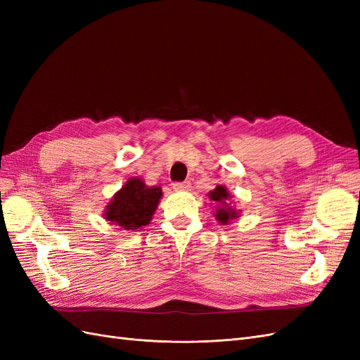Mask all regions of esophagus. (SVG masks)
<instances>
[{"instance_id": "esophagus-1", "label": "esophagus", "mask_w": 360, "mask_h": 360, "mask_svg": "<svg viewBox=\"0 0 360 360\" xmlns=\"http://www.w3.org/2000/svg\"><path fill=\"white\" fill-rule=\"evenodd\" d=\"M172 189L176 191H189L191 189V181H176L172 184Z\"/></svg>"}]
</instances>
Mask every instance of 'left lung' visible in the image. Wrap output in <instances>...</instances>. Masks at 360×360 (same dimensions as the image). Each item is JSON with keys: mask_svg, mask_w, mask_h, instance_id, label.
<instances>
[{"mask_svg": "<svg viewBox=\"0 0 360 360\" xmlns=\"http://www.w3.org/2000/svg\"><path fill=\"white\" fill-rule=\"evenodd\" d=\"M209 198L212 201L219 202L217 205V210H216V219L219 221L222 225H228V222L236 219L238 216V213L236 212V209H233L231 205H228V198H231V195L228 193L225 186H221V184H217V186L209 192Z\"/></svg>", "mask_w": 360, "mask_h": 360, "instance_id": "obj_1", "label": "left lung"}]
</instances>
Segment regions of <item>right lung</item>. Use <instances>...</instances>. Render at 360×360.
Here are the masks:
<instances>
[{"label": "right lung", "instance_id": "right-lung-1", "mask_svg": "<svg viewBox=\"0 0 360 360\" xmlns=\"http://www.w3.org/2000/svg\"><path fill=\"white\" fill-rule=\"evenodd\" d=\"M160 198V186H147L141 179L132 177L114 195L103 216L108 222L126 231L138 230L150 224Z\"/></svg>", "mask_w": 360, "mask_h": 360}]
</instances>
